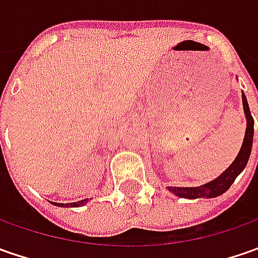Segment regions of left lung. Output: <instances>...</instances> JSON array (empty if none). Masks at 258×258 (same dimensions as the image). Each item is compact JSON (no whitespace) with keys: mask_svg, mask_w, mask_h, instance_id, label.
<instances>
[{"mask_svg":"<svg viewBox=\"0 0 258 258\" xmlns=\"http://www.w3.org/2000/svg\"><path fill=\"white\" fill-rule=\"evenodd\" d=\"M243 106L244 113L247 117V129H245V136H244V142L240 152L237 155L235 161H234L231 166L221 173L217 179H214L211 182L201 185V186H192V188H181V186H169V191L173 192L178 197L182 198H189V200H195V198H215L218 195L224 194L231 183L235 181V178L241 173L245 165L248 162V158L251 154V146H253V134H254V122L253 116L250 113V107L247 103V99L243 93Z\"/></svg>","mask_w":258,"mask_h":258,"instance_id":"left-lung-1","label":"left lung"}]
</instances>
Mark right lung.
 I'll return each instance as SVG.
<instances>
[{
  "instance_id": "add662e5",
  "label": "right lung",
  "mask_w": 258,
  "mask_h": 258,
  "mask_svg": "<svg viewBox=\"0 0 258 258\" xmlns=\"http://www.w3.org/2000/svg\"><path fill=\"white\" fill-rule=\"evenodd\" d=\"M87 200L89 198H86V200H82V201H79V203H72V204H57L55 205H58V207H80V205H85L87 203Z\"/></svg>"
}]
</instances>
